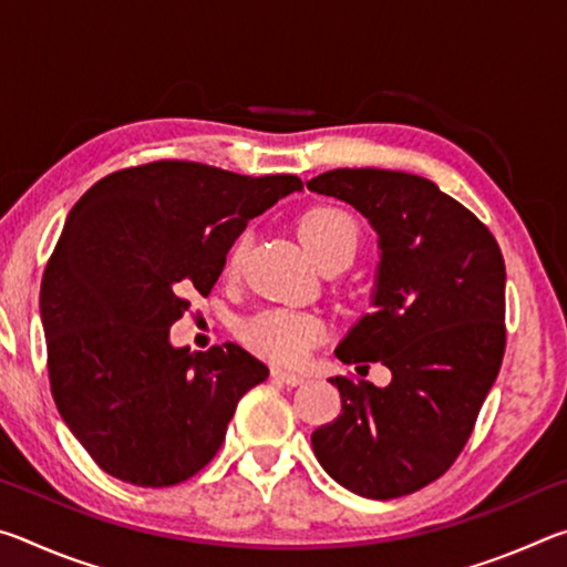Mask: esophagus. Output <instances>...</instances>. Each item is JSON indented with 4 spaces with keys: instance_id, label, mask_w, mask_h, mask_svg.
Here are the masks:
<instances>
[{
    "instance_id": "obj_1",
    "label": "esophagus",
    "mask_w": 567,
    "mask_h": 567,
    "mask_svg": "<svg viewBox=\"0 0 567 567\" xmlns=\"http://www.w3.org/2000/svg\"><path fill=\"white\" fill-rule=\"evenodd\" d=\"M272 378L285 382V385H292V388L302 385V382H305V375H295V372H287L282 368H272Z\"/></svg>"
}]
</instances>
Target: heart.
I'll return each instance as SVG.
<instances>
[{
	"instance_id": "1",
	"label": "heart",
	"mask_w": 567,
	"mask_h": 567,
	"mask_svg": "<svg viewBox=\"0 0 567 567\" xmlns=\"http://www.w3.org/2000/svg\"><path fill=\"white\" fill-rule=\"evenodd\" d=\"M300 237L322 267L332 262L350 265L360 249L358 219L348 209L332 205H320L305 213L300 219ZM247 245V233L237 235L235 243L229 245L225 262V270L229 275H235L243 265ZM239 334H243L249 348L265 354V358L282 364H295L302 362L307 352L322 340L324 324L315 315L272 307V310H262L247 318L239 328Z\"/></svg>"
}]
</instances>
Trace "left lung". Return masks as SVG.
I'll return each mask as SVG.
<instances>
[{"instance_id":"1","label":"left lung","mask_w":567,"mask_h":567,"mask_svg":"<svg viewBox=\"0 0 567 567\" xmlns=\"http://www.w3.org/2000/svg\"><path fill=\"white\" fill-rule=\"evenodd\" d=\"M307 189L344 199L380 235L372 312L334 354L392 372L388 388L330 378L342 412L315 430L312 450L352 493L410 495L463 453L501 372L503 252L467 207L410 172L344 167L312 177Z\"/></svg>"}]
</instances>
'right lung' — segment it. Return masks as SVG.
<instances>
[{"label":"right lung","instance_id":"1","mask_svg":"<svg viewBox=\"0 0 567 567\" xmlns=\"http://www.w3.org/2000/svg\"><path fill=\"white\" fill-rule=\"evenodd\" d=\"M295 175L247 177L185 159L112 172L66 215L42 275L52 398L104 473L140 487L197 475L267 364L235 342L172 348L169 328L207 297L229 245Z\"/></svg>","mask_w":567,"mask_h":567}]
</instances>
